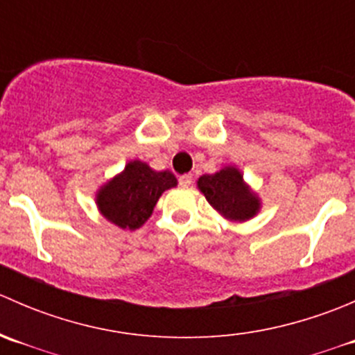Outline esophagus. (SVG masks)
<instances>
[{"label": "esophagus", "mask_w": 355, "mask_h": 355, "mask_svg": "<svg viewBox=\"0 0 355 355\" xmlns=\"http://www.w3.org/2000/svg\"><path fill=\"white\" fill-rule=\"evenodd\" d=\"M178 184H180L182 187H189V185L192 184V175H191V173L182 175V177L178 178Z\"/></svg>", "instance_id": "esophagus-1"}]
</instances>
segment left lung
<instances>
[{
    "instance_id": "obj_1",
    "label": "left lung",
    "mask_w": 355,
    "mask_h": 355,
    "mask_svg": "<svg viewBox=\"0 0 355 355\" xmlns=\"http://www.w3.org/2000/svg\"><path fill=\"white\" fill-rule=\"evenodd\" d=\"M199 191L207 202L227 220L247 221L257 214L261 200L244 182V175L235 166H225L213 175L198 180Z\"/></svg>"
}]
</instances>
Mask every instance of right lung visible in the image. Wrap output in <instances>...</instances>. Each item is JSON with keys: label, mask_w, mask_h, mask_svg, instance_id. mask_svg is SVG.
Here are the masks:
<instances>
[{"label": "right lung", "mask_w": 355, "mask_h": 355, "mask_svg": "<svg viewBox=\"0 0 355 355\" xmlns=\"http://www.w3.org/2000/svg\"><path fill=\"white\" fill-rule=\"evenodd\" d=\"M175 185L177 178L171 171H155L148 163L135 159L99 189L96 204L111 223L135 230L149 220L161 194Z\"/></svg>", "instance_id": "obj_1"}]
</instances>
